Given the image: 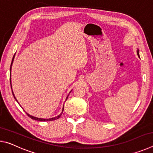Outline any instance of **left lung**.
<instances>
[{"instance_id": "1", "label": "left lung", "mask_w": 153, "mask_h": 153, "mask_svg": "<svg viewBox=\"0 0 153 153\" xmlns=\"http://www.w3.org/2000/svg\"><path fill=\"white\" fill-rule=\"evenodd\" d=\"M137 54H138V56L140 57V56H139V51H138H138H137Z\"/></svg>"}]
</instances>
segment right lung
<instances>
[{"label": "right lung", "mask_w": 153, "mask_h": 153, "mask_svg": "<svg viewBox=\"0 0 153 153\" xmlns=\"http://www.w3.org/2000/svg\"><path fill=\"white\" fill-rule=\"evenodd\" d=\"M14 57H15V55L13 56V59H12V62H11V67H10V71L11 70V66H12V64H13V60H14ZM10 84H11V88H12V86H11V77H10ZM12 93H13V97H14V98H15V99L16 100V101L18 102V101L17 100V99L16 98H15V95H14V94H13V91H12ZM69 96V95H68ZM68 96H67V98H66V100H67V98H68ZM63 109H64V107H63V111H62V113L60 114V115H59L58 116H56V117H53V118H50V119H42V118H38V117H33V116H32V115H29V114L28 113H27V115H28V117H30L31 119H32V120H37V121H53V120H58V119L61 117V115H62V113H63Z\"/></svg>", "instance_id": "1"}]
</instances>
